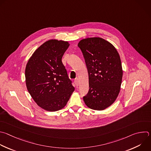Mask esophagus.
Instances as JSON below:
<instances>
[{
    "mask_svg": "<svg viewBox=\"0 0 151 151\" xmlns=\"http://www.w3.org/2000/svg\"><path fill=\"white\" fill-rule=\"evenodd\" d=\"M75 83L76 86H78L79 85V80L78 78H76L75 79Z\"/></svg>",
    "mask_w": 151,
    "mask_h": 151,
    "instance_id": "obj_1",
    "label": "esophagus"
}]
</instances>
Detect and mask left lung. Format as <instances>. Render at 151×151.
Listing matches in <instances>:
<instances>
[{
  "instance_id": "left-lung-1",
  "label": "left lung",
  "mask_w": 151,
  "mask_h": 151,
  "mask_svg": "<svg viewBox=\"0 0 151 151\" xmlns=\"http://www.w3.org/2000/svg\"><path fill=\"white\" fill-rule=\"evenodd\" d=\"M78 47L83 53L89 76V91L83 101L89 108L103 110L110 107L120 91L123 70L116 48L100 37L81 40Z\"/></svg>"
}]
</instances>
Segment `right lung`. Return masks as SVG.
I'll use <instances>...</instances> for the list:
<instances>
[{"label":"right lung","mask_w":151,"mask_h":151,"mask_svg":"<svg viewBox=\"0 0 151 151\" xmlns=\"http://www.w3.org/2000/svg\"><path fill=\"white\" fill-rule=\"evenodd\" d=\"M68 41L50 40L40 45L25 68L27 89L37 104L48 111L62 109L75 90L62 58Z\"/></svg>","instance_id":"obj_1"}]
</instances>
